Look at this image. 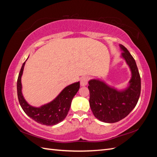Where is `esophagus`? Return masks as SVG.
I'll use <instances>...</instances> for the list:
<instances>
[{
  "label": "esophagus",
  "instance_id": "34e87169",
  "mask_svg": "<svg viewBox=\"0 0 157 157\" xmlns=\"http://www.w3.org/2000/svg\"><path fill=\"white\" fill-rule=\"evenodd\" d=\"M89 80V78L88 76H83L80 79V85L82 86H84L88 84Z\"/></svg>",
  "mask_w": 157,
  "mask_h": 157
}]
</instances>
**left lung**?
<instances>
[{
	"instance_id": "1",
	"label": "left lung",
	"mask_w": 157,
	"mask_h": 157,
	"mask_svg": "<svg viewBox=\"0 0 157 157\" xmlns=\"http://www.w3.org/2000/svg\"><path fill=\"white\" fill-rule=\"evenodd\" d=\"M121 56L129 67L132 78L126 89L119 91L99 79L88 82L90 106L96 118L115 123L128 116L137 105L141 91V79L134 59L124 46L119 44Z\"/></svg>"
}]
</instances>
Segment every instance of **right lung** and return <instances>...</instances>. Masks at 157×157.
Returning <instances> with one entry per match:
<instances>
[{
  "instance_id": "right-lung-1",
  "label": "right lung",
  "mask_w": 157,
  "mask_h": 157,
  "mask_svg": "<svg viewBox=\"0 0 157 157\" xmlns=\"http://www.w3.org/2000/svg\"><path fill=\"white\" fill-rule=\"evenodd\" d=\"M25 62L20 70L17 82V96L19 104L23 111L29 117L38 123L45 125H54L62 121L69 111L73 98L79 89V82L67 86L51 102L40 107H34L25 101L21 92V78Z\"/></svg>"
}]
</instances>
